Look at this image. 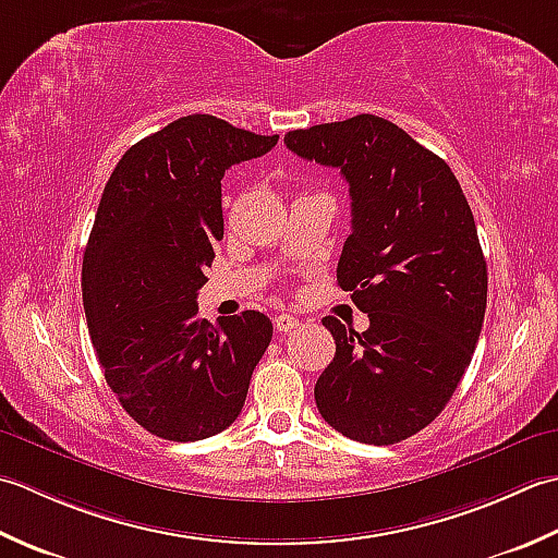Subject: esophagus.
I'll return each mask as SVG.
<instances>
[{"label":"esophagus","instance_id":"esophagus-1","mask_svg":"<svg viewBox=\"0 0 558 558\" xmlns=\"http://www.w3.org/2000/svg\"><path fill=\"white\" fill-rule=\"evenodd\" d=\"M295 325H299V320H295L293 315H277L275 317V329L277 332H291V329H295Z\"/></svg>","mask_w":558,"mask_h":558}]
</instances>
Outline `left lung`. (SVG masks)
Here are the masks:
<instances>
[{"label":"left lung","mask_w":558,"mask_h":558,"mask_svg":"<svg viewBox=\"0 0 558 558\" xmlns=\"http://www.w3.org/2000/svg\"><path fill=\"white\" fill-rule=\"evenodd\" d=\"M283 144L349 183L337 283L371 320L366 332L323 320L337 351L315 404L342 436L392 446L442 412L480 342L488 279L472 209L450 166L385 118L293 130Z\"/></svg>","instance_id":"1"}]
</instances>
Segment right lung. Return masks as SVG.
I'll return each instance as SVG.
<instances>
[{
    "mask_svg": "<svg viewBox=\"0 0 558 558\" xmlns=\"http://www.w3.org/2000/svg\"><path fill=\"white\" fill-rule=\"evenodd\" d=\"M277 142L180 118L130 146L100 197L82 267L88 335L124 412L158 438L229 428L271 342L257 311L202 320L197 291L223 238V173Z\"/></svg>",
    "mask_w": 558,
    "mask_h": 558,
    "instance_id": "add662e5",
    "label": "right lung"
}]
</instances>
